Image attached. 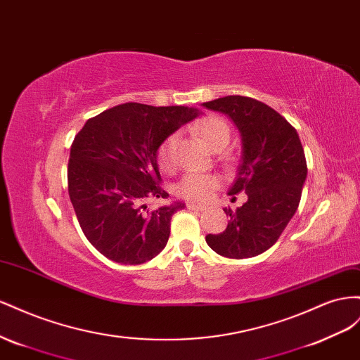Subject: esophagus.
Listing matches in <instances>:
<instances>
[{
	"label": "esophagus",
	"instance_id": "esophagus-1",
	"mask_svg": "<svg viewBox=\"0 0 360 360\" xmlns=\"http://www.w3.org/2000/svg\"><path fill=\"white\" fill-rule=\"evenodd\" d=\"M187 208H188V210H193V211H203V210H205L203 205L193 203V202H188V203H187Z\"/></svg>",
	"mask_w": 360,
	"mask_h": 360
}]
</instances>
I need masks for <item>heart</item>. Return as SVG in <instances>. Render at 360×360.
I'll use <instances>...</instances> for the list:
<instances>
[{
	"label": "heart",
	"instance_id": "b5f03b06",
	"mask_svg": "<svg viewBox=\"0 0 360 360\" xmlns=\"http://www.w3.org/2000/svg\"><path fill=\"white\" fill-rule=\"evenodd\" d=\"M199 137L214 150L217 146H226L231 137V129L221 117L207 116L199 120L194 127ZM174 146H176V136L172 134L164 140L157 150V161L160 167L169 170L174 162ZM220 186V178L215 174L203 173H187L176 186V194L187 200L205 202L210 199L212 191Z\"/></svg>",
	"mask_w": 360,
	"mask_h": 360
}]
</instances>
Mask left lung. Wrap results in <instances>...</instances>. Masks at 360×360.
<instances>
[{
  "instance_id": "obj_1",
  "label": "left lung",
  "mask_w": 360,
  "mask_h": 360,
  "mask_svg": "<svg viewBox=\"0 0 360 360\" xmlns=\"http://www.w3.org/2000/svg\"><path fill=\"white\" fill-rule=\"evenodd\" d=\"M229 116L241 136V158L229 196L244 191L248 202L232 211L221 233L207 235L210 248L224 258L244 259L269 250L299 208L307 166L295 128L279 112L248 96L203 102Z\"/></svg>"
}]
</instances>
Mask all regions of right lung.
Instances as JSON below:
<instances>
[{"mask_svg":"<svg viewBox=\"0 0 360 360\" xmlns=\"http://www.w3.org/2000/svg\"><path fill=\"white\" fill-rule=\"evenodd\" d=\"M200 115L182 105L152 107L127 102L86 122L70 146L68 190L86 238L105 258L128 265L150 261L166 248L174 202L166 199L157 150L174 131Z\"/></svg>","mask_w":360,"mask_h":360,"instance_id":"add662e5","label":"right lung"}]
</instances>
